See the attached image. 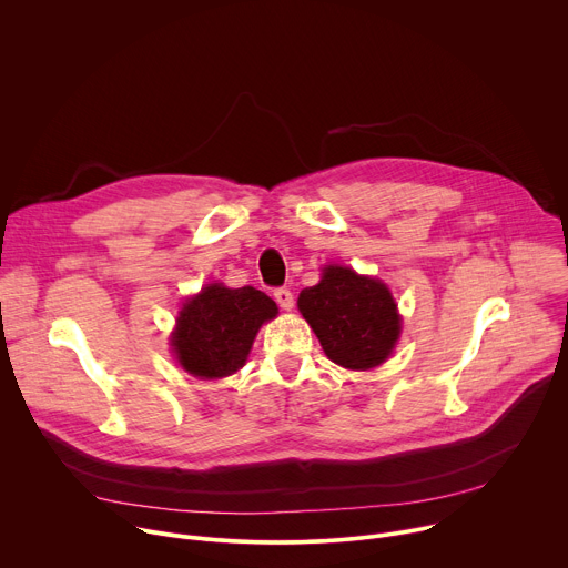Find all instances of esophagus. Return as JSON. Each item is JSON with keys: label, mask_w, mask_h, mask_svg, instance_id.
<instances>
[{"label": "esophagus", "mask_w": 568, "mask_h": 568, "mask_svg": "<svg viewBox=\"0 0 568 568\" xmlns=\"http://www.w3.org/2000/svg\"><path fill=\"white\" fill-rule=\"evenodd\" d=\"M274 298L283 310H292L294 307V294L287 287H276L274 290Z\"/></svg>", "instance_id": "esophagus-1"}]
</instances>
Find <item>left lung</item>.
Listing matches in <instances>:
<instances>
[{
  "label": "left lung",
  "mask_w": 568,
  "mask_h": 568,
  "mask_svg": "<svg viewBox=\"0 0 568 568\" xmlns=\"http://www.w3.org/2000/svg\"><path fill=\"white\" fill-rule=\"evenodd\" d=\"M298 310L326 355L351 371L382 364L399 335V314L388 287L348 267L323 270L321 283L298 294Z\"/></svg>",
  "instance_id": "obj_1"
}]
</instances>
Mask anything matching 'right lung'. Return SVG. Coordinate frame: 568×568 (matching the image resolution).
<instances>
[{
  "label": "right lung",
  "instance_id": "add662e5",
  "mask_svg": "<svg viewBox=\"0 0 568 568\" xmlns=\"http://www.w3.org/2000/svg\"><path fill=\"white\" fill-rule=\"evenodd\" d=\"M276 312V303L256 287H204L184 303L178 318L173 346L180 364L206 379L235 373L245 364L258 328Z\"/></svg>",
  "mask_w": 568,
  "mask_h": 568
}]
</instances>
